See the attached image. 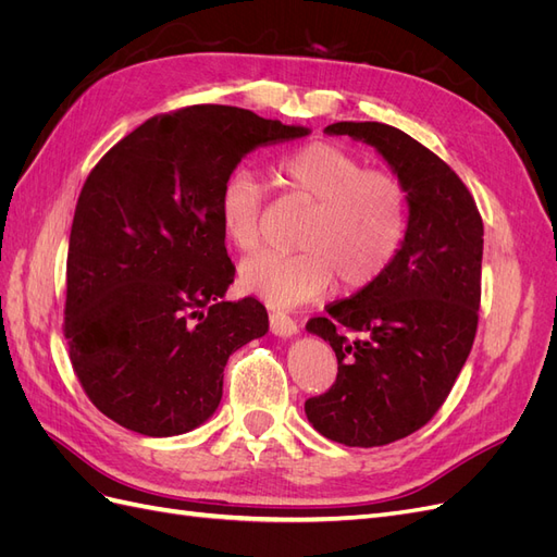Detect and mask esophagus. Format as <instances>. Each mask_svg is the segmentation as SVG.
Returning <instances> with one entry per match:
<instances>
[{
    "label": "esophagus",
    "mask_w": 557,
    "mask_h": 557,
    "mask_svg": "<svg viewBox=\"0 0 557 557\" xmlns=\"http://www.w3.org/2000/svg\"><path fill=\"white\" fill-rule=\"evenodd\" d=\"M269 325H272V332L276 336H285V339H288V336H295L299 332L295 320L290 315L281 313V311H274L272 315H269Z\"/></svg>",
    "instance_id": "obj_1"
}]
</instances>
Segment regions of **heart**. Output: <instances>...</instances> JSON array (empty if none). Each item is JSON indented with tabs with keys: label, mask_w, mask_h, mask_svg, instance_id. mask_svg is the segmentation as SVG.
Listing matches in <instances>:
<instances>
[{
	"label": "heart",
	"mask_w": 557,
	"mask_h": 557,
	"mask_svg": "<svg viewBox=\"0 0 557 557\" xmlns=\"http://www.w3.org/2000/svg\"><path fill=\"white\" fill-rule=\"evenodd\" d=\"M285 190L311 205L299 227L301 250L262 252L239 267L244 290L274 309L305 305L332 288L362 290L393 264L407 237L409 209L401 183L367 170L350 150L315 141L276 162ZM262 188L246 170L232 172L218 193L215 215L223 237L239 250L260 244Z\"/></svg>",
	"instance_id": "b5f03b06"
}]
</instances>
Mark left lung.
<instances>
[{
	"label": "left lung",
	"mask_w": 557,
	"mask_h": 557,
	"mask_svg": "<svg viewBox=\"0 0 557 557\" xmlns=\"http://www.w3.org/2000/svg\"><path fill=\"white\" fill-rule=\"evenodd\" d=\"M330 137L376 148L407 193V237L387 272L311 318L339 372L305 411L313 430L346 446H385L440 411L474 344L481 305L483 221L450 166L383 123H334Z\"/></svg>",
	"instance_id": "8db88e82"
}]
</instances>
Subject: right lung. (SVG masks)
Here are the masks:
<instances>
[{"mask_svg": "<svg viewBox=\"0 0 557 557\" xmlns=\"http://www.w3.org/2000/svg\"><path fill=\"white\" fill-rule=\"evenodd\" d=\"M221 104L156 115L83 185L66 252L64 336L95 407L132 432L174 436L215 413L223 369L269 318L225 301L234 281L215 201L260 146L307 137Z\"/></svg>", "mask_w": 557, "mask_h": 557, "instance_id": "1", "label": "right lung"}]
</instances>
